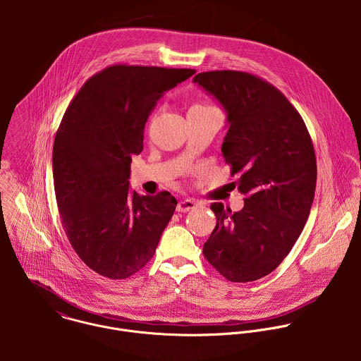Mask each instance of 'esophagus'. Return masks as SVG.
<instances>
[{"label": "esophagus", "mask_w": 361, "mask_h": 361, "mask_svg": "<svg viewBox=\"0 0 361 361\" xmlns=\"http://www.w3.org/2000/svg\"><path fill=\"white\" fill-rule=\"evenodd\" d=\"M197 207V203L195 200H190V199H186V200H180L176 206V211L178 212H186V211H190V209H195Z\"/></svg>", "instance_id": "obj_1"}]
</instances>
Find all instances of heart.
I'll return each mask as SVG.
<instances>
[{"mask_svg":"<svg viewBox=\"0 0 361 361\" xmlns=\"http://www.w3.org/2000/svg\"><path fill=\"white\" fill-rule=\"evenodd\" d=\"M207 106H211V105H208V104H195L193 105V108H207Z\"/></svg>","mask_w":361,"mask_h":361,"instance_id":"obj_1","label":"heart"}]
</instances>
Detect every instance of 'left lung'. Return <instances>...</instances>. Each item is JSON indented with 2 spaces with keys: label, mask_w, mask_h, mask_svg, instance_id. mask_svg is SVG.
Wrapping results in <instances>:
<instances>
[{
  "label": "left lung",
  "mask_w": 361,
  "mask_h": 361,
  "mask_svg": "<svg viewBox=\"0 0 361 361\" xmlns=\"http://www.w3.org/2000/svg\"><path fill=\"white\" fill-rule=\"evenodd\" d=\"M228 112L222 143L245 206L232 212L212 203L216 225L203 255L231 282L271 274L289 255L309 218L317 183V159L298 109L271 83L242 71L195 76Z\"/></svg>",
  "instance_id": "8db88e82"
}]
</instances>
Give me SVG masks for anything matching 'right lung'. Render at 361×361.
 Instances as JSON below:
<instances>
[{
    "instance_id": "add662e5",
    "label": "right lung",
    "mask_w": 361,
    "mask_h": 361,
    "mask_svg": "<svg viewBox=\"0 0 361 361\" xmlns=\"http://www.w3.org/2000/svg\"><path fill=\"white\" fill-rule=\"evenodd\" d=\"M195 73L111 65L86 80L62 116L52 147L61 222L76 255L105 278L142 269L173 215L178 202L169 192H130L129 169L157 102Z\"/></svg>"
}]
</instances>
